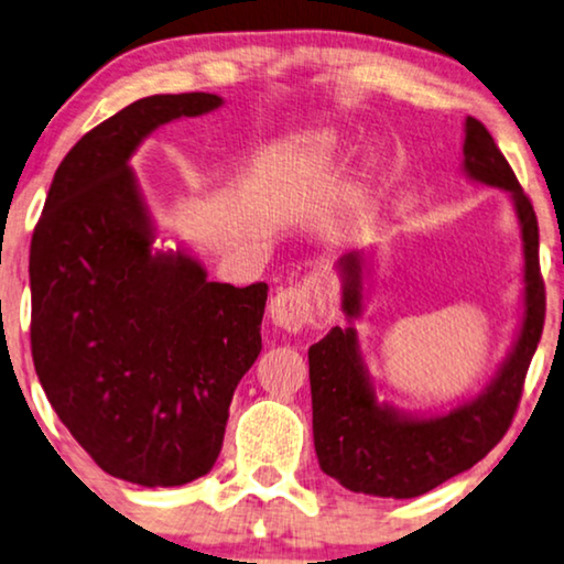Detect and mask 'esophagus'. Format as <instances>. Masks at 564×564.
I'll return each mask as SVG.
<instances>
[{"label":"esophagus","mask_w":564,"mask_h":564,"mask_svg":"<svg viewBox=\"0 0 564 564\" xmlns=\"http://www.w3.org/2000/svg\"><path fill=\"white\" fill-rule=\"evenodd\" d=\"M268 314L275 327L286 329V333H299L304 327L327 325L329 314H333V304H329L319 283L310 278V281L299 283V286L278 291L268 306Z\"/></svg>","instance_id":"esophagus-1"}]
</instances>
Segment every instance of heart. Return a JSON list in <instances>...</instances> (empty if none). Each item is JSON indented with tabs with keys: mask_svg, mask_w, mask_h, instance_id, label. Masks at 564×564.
<instances>
[{
	"mask_svg": "<svg viewBox=\"0 0 564 564\" xmlns=\"http://www.w3.org/2000/svg\"><path fill=\"white\" fill-rule=\"evenodd\" d=\"M345 139L337 129H314L299 137L294 149L289 152V162L296 172H314L327 167L337 154L343 152ZM379 152L373 147L366 149V164H377Z\"/></svg>",
	"mask_w": 564,
	"mask_h": 564,
	"instance_id": "obj_1",
	"label": "heart"
}]
</instances>
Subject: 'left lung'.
Instances as JSON below:
<instances>
[{"mask_svg":"<svg viewBox=\"0 0 564 564\" xmlns=\"http://www.w3.org/2000/svg\"><path fill=\"white\" fill-rule=\"evenodd\" d=\"M462 175L508 195L521 231V317L510 350L485 389L444 412H410L381 400L360 352L366 283L373 247L343 254L340 310L348 327H333L310 348L314 452L325 475L352 492L377 498H417L475 467L506 435L521 400L523 379L544 327V283L539 278V227L531 200L475 118L464 120Z\"/></svg>","mask_w":564,"mask_h":564,"instance_id":"8db88e82","label":"left lung"}]
</instances>
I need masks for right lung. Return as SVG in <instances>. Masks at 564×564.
<instances>
[{"label": "right lung", "mask_w": 564, "mask_h": 564, "mask_svg": "<svg viewBox=\"0 0 564 564\" xmlns=\"http://www.w3.org/2000/svg\"><path fill=\"white\" fill-rule=\"evenodd\" d=\"M212 93L152 95L85 133L58 164L30 245L33 364L51 408L108 475L180 487L212 471L231 394L260 356L268 283L208 281L164 247L131 156Z\"/></svg>", "instance_id": "1"}]
</instances>
